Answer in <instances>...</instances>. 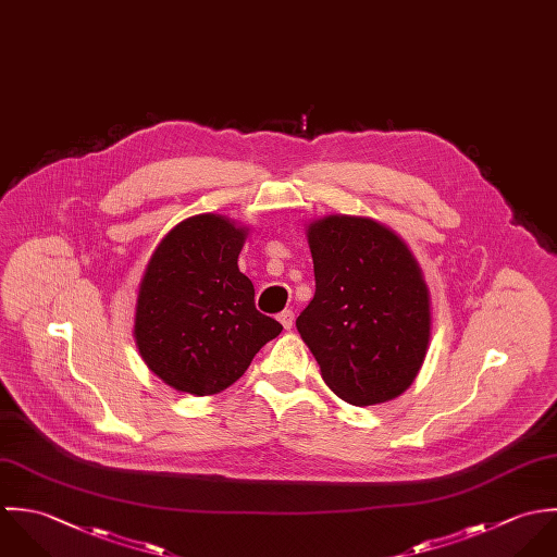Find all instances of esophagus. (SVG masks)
Masks as SVG:
<instances>
[{
	"label": "esophagus",
	"mask_w": 557,
	"mask_h": 557,
	"mask_svg": "<svg viewBox=\"0 0 557 557\" xmlns=\"http://www.w3.org/2000/svg\"><path fill=\"white\" fill-rule=\"evenodd\" d=\"M277 319H280V323H282V327H284L286 332L293 330V325H295V312H293V310H284Z\"/></svg>",
	"instance_id": "obj_1"
}]
</instances>
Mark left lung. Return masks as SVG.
Listing matches in <instances>:
<instances>
[{
	"label": "left lung",
	"instance_id": "obj_1",
	"mask_svg": "<svg viewBox=\"0 0 557 557\" xmlns=\"http://www.w3.org/2000/svg\"><path fill=\"white\" fill-rule=\"evenodd\" d=\"M317 293L297 330L321 376L348 405L400 396L431 339V295L407 243L368 218L327 215L308 225Z\"/></svg>",
	"mask_w": 557,
	"mask_h": 557
}]
</instances>
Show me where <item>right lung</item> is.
<instances>
[{"mask_svg": "<svg viewBox=\"0 0 557 557\" xmlns=\"http://www.w3.org/2000/svg\"><path fill=\"white\" fill-rule=\"evenodd\" d=\"M247 227L205 213L174 225L152 251L137 290L135 342L170 387L211 396L243 376L282 325L253 306L238 271Z\"/></svg>", "mask_w": 557, "mask_h": 557, "instance_id": "right-lung-1", "label": "right lung"}]
</instances>
